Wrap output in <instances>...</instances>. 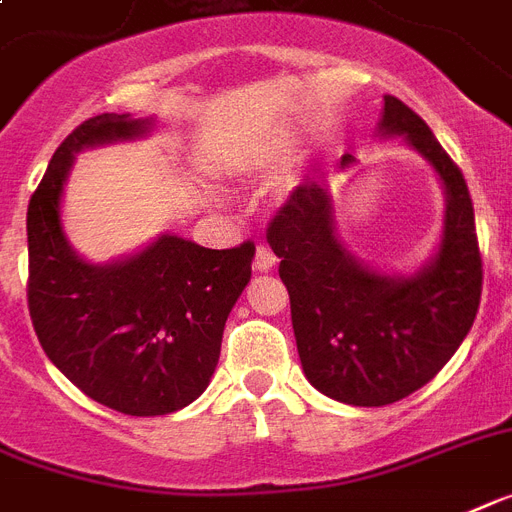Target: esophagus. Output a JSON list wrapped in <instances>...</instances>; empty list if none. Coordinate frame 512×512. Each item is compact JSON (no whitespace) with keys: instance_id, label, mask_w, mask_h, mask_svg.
Instances as JSON below:
<instances>
[{"instance_id":"1","label":"esophagus","mask_w":512,"mask_h":512,"mask_svg":"<svg viewBox=\"0 0 512 512\" xmlns=\"http://www.w3.org/2000/svg\"><path fill=\"white\" fill-rule=\"evenodd\" d=\"M274 261H277V256L272 253V248L259 243V246H256V259H253V269H256V272H269L274 266Z\"/></svg>"}]
</instances>
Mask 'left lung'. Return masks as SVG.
<instances>
[{"mask_svg":"<svg viewBox=\"0 0 512 512\" xmlns=\"http://www.w3.org/2000/svg\"><path fill=\"white\" fill-rule=\"evenodd\" d=\"M379 133L405 135L445 185V230L429 264L411 277H387L350 256L322 180L298 185L266 230L290 295L303 374L327 398L363 408L398 403L437 377L474 324L484 280L458 164L395 96H384ZM353 162L345 154L340 167Z\"/></svg>","mask_w":512,"mask_h":512,"instance_id":"left-lung-1","label":"left lung"}]
</instances>
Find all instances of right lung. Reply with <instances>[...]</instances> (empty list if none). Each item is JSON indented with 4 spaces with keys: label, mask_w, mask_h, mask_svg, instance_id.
<instances>
[{
    "label": "right lung",
    "mask_w": 512,
    "mask_h": 512,
    "mask_svg": "<svg viewBox=\"0 0 512 512\" xmlns=\"http://www.w3.org/2000/svg\"><path fill=\"white\" fill-rule=\"evenodd\" d=\"M151 122L107 112L78 125L28 204V308L38 342L80 392L125 416H167L209 387L256 253L251 240L211 251L177 235L112 264H88L73 251L62 190L75 154L141 138Z\"/></svg>",
    "instance_id": "right-lung-1"
}]
</instances>
